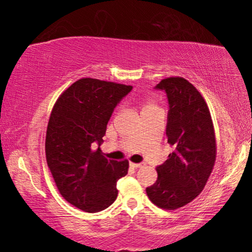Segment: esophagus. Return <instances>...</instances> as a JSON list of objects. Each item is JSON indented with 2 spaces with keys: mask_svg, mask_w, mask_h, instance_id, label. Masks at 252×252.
I'll list each match as a JSON object with an SVG mask.
<instances>
[{
  "mask_svg": "<svg viewBox=\"0 0 252 252\" xmlns=\"http://www.w3.org/2000/svg\"><path fill=\"white\" fill-rule=\"evenodd\" d=\"M130 167L133 168V169H138V168H141L142 164L141 163H134V162H130Z\"/></svg>",
  "mask_w": 252,
  "mask_h": 252,
  "instance_id": "esophagus-1",
  "label": "esophagus"
}]
</instances>
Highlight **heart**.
<instances>
[{
  "label": "heart",
  "instance_id": "b5f03b06",
  "mask_svg": "<svg viewBox=\"0 0 252 252\" xmlns=\"http://www.w3.org/2000/svg\"><path fill=\"white\" fill-rule=\"evenodd\" d=\"M153 108H158V106H157L155 103H152V102H147V103L143 105L142 111L148 110V109H153Z\"/></svg>",
  "mask_w": 252,
  "mask_h": 252
}]
</instances>
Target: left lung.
Returning a JSON list of instances; mask_svg holds the SVG:
<instances>
[{
    "mask_svg": "<svg viewBox=\"0 0 252 252\" xmlns=\"http://www.w3.org/2000/svg\"><path fill=\"white\" fill-rule=\"evenodd\" d=\"M156 88L168 95L165 134L173 151L157 167V181L146 191L157 207L176 210L197 198L206 186L217 158L216 133L206 100L189 81L171 76Z\"/></svg>",
    "mask_w": 252,
    "mask_h": 252,
    "instance_id": "8db88e82",
    "label": "left lung"
}]
</instances>
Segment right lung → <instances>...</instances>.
<instances>
[{"instance_id": "right-lung-1", "label": "right lung", "mask_w": 252, "mask_h": 252, "mask_svg": "<svg viewBox=\"0 0 252 252\" xmlns=\"http://www.w3.org/2000/svg\"><path fill=\"white\" fill-rule=\"evenodd\" d=\"M131 85L82 78L53 105L45 136V157L59 192L87 212H99L118 197L117 182L129 161L108 160L100 146L114 108ZM97 143L99 148L93 151Z\"/></svg>"}]
</instances>
